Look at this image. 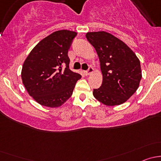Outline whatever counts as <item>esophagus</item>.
Here are the masks:
<instances>
[{
  "label": "esophagus",
  "instance_id": "obj_1",
  "mask_svg": "<svg viewBox=\"0 0 161 161\" xmlns=\"http://www.w3.org/2000/svg\"><path fill=\"white\" fill-rule=\"evenodd\" d=\"M92 72H93V69H92V67H90V68H89L88 71H85V74L86 75H90L92 74Z\"/></svg>",
  "mask_w": 161,
  "mask_h": 161
}]
</instances>
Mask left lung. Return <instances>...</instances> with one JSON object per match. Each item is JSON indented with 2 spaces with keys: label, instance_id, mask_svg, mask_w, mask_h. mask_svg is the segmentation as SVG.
Returning a JSON list of instances; mask_svg holds the SVG:
<instances>
[{
  "label": "left lung",
  "instance_id": "left-lung-1",
  "mask_svg": "<svg viewBox=\"0 0 161 161\" xmlns=\"http://www.w3.org/2000/svg\"><path fill=\"white\" fill-rule=\"evenodd\" d=\"M86 39L97 51L103 82L94 97L106 106L124 103L136 92L142 79L140 61L128 45L109 32H90Z\"/></svg>",
  "mask_w": 161,
  "mask_h": 161
}]
</instances>
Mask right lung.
Here are the masks:
<instances>
[{"mask_svg":"<svg viewBox=\"0 0 161 161\" xmlns=\"http://www.w3.org/2000/svg\"><path fill=\"white\" fill-rule=\"evenodd\" d=\"M76 36L74 31L53 32L39 42L24 61L22 83L30 96L42 106L54 108L64 104L81 79V75L69 69L68 56Z\"/></svg>","mask_w":161,"mask_h":161,"instance_id":"add662e5","label":"right lung"}]
</instances>
